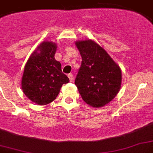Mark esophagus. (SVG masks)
<instances>
[{"instance_id": "34e87169", "label": "esophagus", "mask_w": 153, "mask_h": 153, "mask_svg": "<svg viewBox=\"0 0 153 153\" xmlns=\"http://www.w3.org/2000/svg\"><path fill=\"white\" fill-rule=\"evenodd\" d=\"M67 76H68V78H69L70 82L73 81V74H68V75H67Z\"/></svg>"}]
</instances>
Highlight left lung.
<instances>
[{
  "mask_svg": "<svg viewBox=\"0 0 153 153\" xmlns=\"http://www.w3.org/2000/svg\"><path fill=\"white\" fill-rule=\"evenodd\" d=\"M82 64L74 84L82 100L101 107L115 98L121 88V71L108 53L92 40L76 42Z\"/></svg>",
  "mask_w": 153,
  "mask_h": 153,
  "instance_id": "obj_1",
  "label": "left lung"
}]
</instances>
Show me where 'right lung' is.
<instances>
[{"mask_svg":"<svg viewBox=\"0 0 153 153\" xmlns=\"http://www.w3.org/2000/svg\"><path fill=\"white\" fill-rule=\"evenodd\" d=\"M56 44L44 42L38 47L27 60L22 77L23 92L32 102L39 105L51 103L58 96L63 84L69 79L55 59Z\"/></svg>","mask_w":153,"mask_h":153,"instance_id":"right-lung-1","label":"right lung"}]
</instances>
